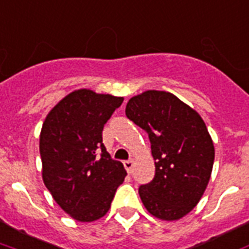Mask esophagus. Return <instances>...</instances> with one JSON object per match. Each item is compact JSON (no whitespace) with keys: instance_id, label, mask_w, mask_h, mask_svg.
Returning a JSON list of instances; mask_svg holds the SVG:
<instances>
[{"instance_id":"obj_1","label":"esophagus","mask_w":249,"mask_h":249,"mask_svg":"<svg viewBox=\"0 0 249 249\" xmlns=\"http://www.w3.org/2000/svg\"><path fill=\"white\" fill-rule=\"evenodd\" d=\"M133 166H134V162L133 160H128V161H124V167L126 169V171L128 173H132L133 171Z\"/></svg>"}]
</instances>
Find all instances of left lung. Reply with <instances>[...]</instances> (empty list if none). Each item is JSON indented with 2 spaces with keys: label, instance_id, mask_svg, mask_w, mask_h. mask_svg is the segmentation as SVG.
Returning a JSON list of instances; mask_svg holds the SVG:
<instances>
[{
  "label": "left lung",
  "instance_id": "1",
  "mask_svg": "<svg viewBox=\"0 0 249 249\" xmlns=\"http://www.w3.org/2000/svg\"><path fill=\"white\" fill-rule=\"evenodd\" d=\"M125 113L148 133L156 161L154 178L139 187L145 209L162 220L181 219L199 202L211 177L215 150L204 121L163 91L132 97Z\"/></svg>",
  "mask_w": 249,
  "mask_h": 249
}]
</instances>
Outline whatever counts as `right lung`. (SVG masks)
Wrapping results in <instances>:
<instances>
[{"mask_svg": "<svg viewBox=\"0 0 249 249\" xmlns=\"http://www.w3.org/2000/svg\"><path fill=\"white\" fill-rule=\"evenodd\" d=\"M123 97L78 89L46 117L39 139L42 177L55 202L79 222L104 216L126 171L103 143V128Z\"/></svg>", "mask_w": 249, "mask_h": 249, "instance_id": "obj_1", "label": "right lung"}]
</instances>
